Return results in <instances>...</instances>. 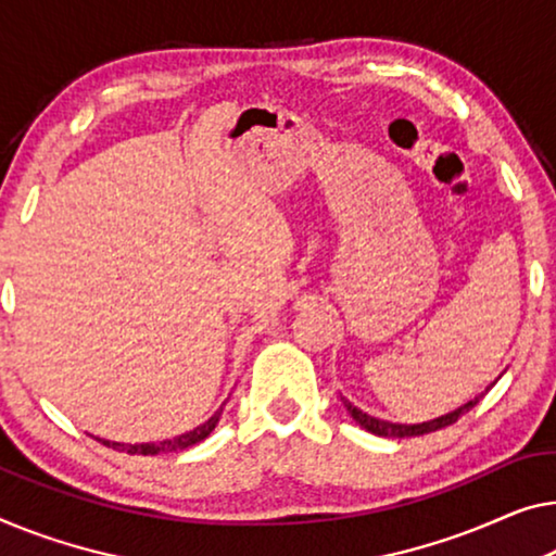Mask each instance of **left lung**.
<instances>
[{
    "label": "left lung",
    "mask_w": 556,
    "mask_h": 556,
    "mask_svg": "<svg viewBox=\"0 0 556 556\" xmlns=\"http://www.w3.org/2000/svg\"><path fill=\"white\" fill-rule=\"evenodd\" d=\"M500 379V377H496ZM494 379V382H496ZM492 382V384H494ZM490 384V387H492ZM486 387V389H490ZM484 394H479V396H475V400H469L467 404H462V407H457L454 412H450V414H442V417H437V419H429V421H421V425H396V421H387V419H379V417H371V414H367V412H362L359 407H354V404L350 402V400H342L344 402V407H346V412L352 414V419L357 421V425L362 427V429H367V432H371V434H377V437H389V439H404V437H419V434H429V432H437V429H444V427H450V425H454V421H457L462 414H467L471 407H475V404L482 400Z\"/></svg>",
    "instance_id": "left-lung-1"
}]
</instances>
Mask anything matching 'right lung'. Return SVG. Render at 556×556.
<instances>
[{"instance_id": "obj_1", "label": "right lung", "mask_w": 556, "mask_h": 556, "mask_svg": "<svg viewBox=\"0 0 556 556\" xmlns=\"http://www.w3.org/2000/svg\"><path fill=\"white\" fill-rule=\"evenodd\" d=\"M222 409H225V404L212 414L210 419L204 421V425L194 427L192 432H185L174 439H164V442H142V444H124V442H110V439H99L97 442H102L104 446H112V450L117 452H127V454H164V452H181V450H189V446H194L202 442V439L210 437L214 432V427H217V421L222 417Z\"/></svg>"}]
</instances>
